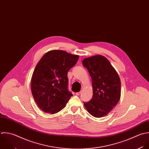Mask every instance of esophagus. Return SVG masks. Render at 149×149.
<instances>
[{
  "label": "esophagus",
  "instance_id": "34e87169",
  "mask_svg": "<svg viewBox=\"0 0 149 149\" xmlns=\"http://www.w3.org/2000/svg\"><path fill=\"white\" fill-rule=\"evenodd\" d=\"M81 94V92H79L76 93V95H77V96H79V95H80Z\"/></svg>",
  "mask_w": 149,
  "mask_h": 149
}]
</instances>
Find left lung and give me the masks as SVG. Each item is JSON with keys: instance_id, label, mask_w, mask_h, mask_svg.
Here are the masks:
<instances>
[{"instance_id": "obj_1", "label": "left lung", "mask_w": 149, "mask_h": 149, "mask_svg": "<svg viewBox=\"0 0 149 149\" xmlns=\"http://www.w3.org/2000/svg\"><path fill=\"white\" fill-rule=\"evenodd\" d=\"M92 78L93 97L84 102L88 113L96 118L107 115L118 103L121 97L120 77L104 56L96 55L82 61Z\"/></svg>"}]
</instances>
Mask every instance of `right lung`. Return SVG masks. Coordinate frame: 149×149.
Here are the masks:
<instances>
[{"mask_svg": "<svg viewBox=\"0 0 149 149\" xmlns=\"http://www.w3.org/2000/svg\"><path fill=\"white\" fill-rule=\"evenodd\" d=\"M78 58V55L53 50L39 61L32 76L31 92L41 110L53 114L65 107L72 96L68 90L67 73Z\"/></svg>", "mask_w": 149, "mask_h": 149, "instance_id": "right-lung-1", "label": "right lung"}]
</instances>
